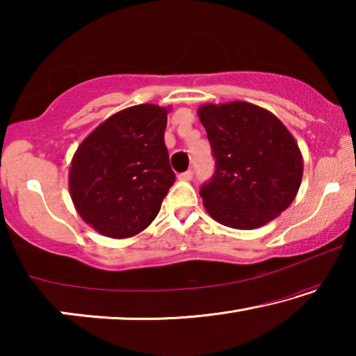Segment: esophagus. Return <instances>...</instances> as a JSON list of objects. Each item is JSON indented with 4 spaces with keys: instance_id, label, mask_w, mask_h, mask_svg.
<instances>
[{
    "instance_id": "1",
    "label": "esophagus",
    "mask_w": 356,
    "mask_h": 356,
    "mask_svg": "<svg viewBox=\"0 0 356 356\" xmlns=\"http://www.w3.org/2000/svg\"><path fill=\"white\" fill-rule=\"evenodd\" d=\"M177 177H179V180H186V182H188V180L193 179V171H191V170L185 171V172H182V174H179Z\"/></svg>"
}]
</instances>
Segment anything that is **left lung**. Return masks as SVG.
<instances>
[{"mask_svg":"<svg viewBox=\"0 0 356 356\" xmlns=\"http://www.w3.org/2000/svg\"><path fill=\"white\" fill-rule=\"evenodd\" d=\"M197 116L216 166L200 191L207 213L227 227L248 231L284 212L303 177V155L284 124L242 100L206 104Z\"/></svg>","mask_w":356,"mask_h":356,"instance_id":"obj_1","label":"left lung"}]
</instances>
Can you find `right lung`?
Listing matches in <instances>:
<instances>
[{
	"mask_svg": "<svg viewBox=\"0 0 356 356\" xmlns=\"http://www.w3.org/2000/svg\"><path fill=\"white\" fill-rule=\"evenodd\" d=\"M168 111L154 104L125 108L78 146L69 170L70 197L102 236L134 237L159 215L176 180L165 146Z\"/></svg>",
	"mask_w": 356,
	"mask_h": 356,
	"instance_id": "1",
	"label": "right lung"
}]
</instances>
